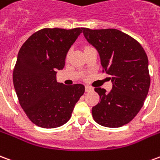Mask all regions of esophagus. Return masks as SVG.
Segmentation results:
<instances>
[{"mask_svg": "<svg viewBox=\"0 0 160 160\" xmlns=\"http://www.w3.org/2000/svg\"><path fill=\"white\" fill-rule=\"evenodd\" d=\"M86 92H92L93 91V88L90 87V86H86Z\"/></svg>", "mask_w": 160, "mask_h": 160, "instance_id": "obj_1", "label": "esophagus"}]
</instances>
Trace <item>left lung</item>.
Returning <instances> with one entry per match:
<instances>
[{"instance_id":"left-lung-1","label":"left lung","mask_w":160,"mask_h":160,"mask_svg":"<svg viewBox=\"0 0 160 160\" xmlns=\"http://www.w3.org/2000/svg\"><path fill=\"white\" fill-rule=\"evenodd\" d=\"M82 30L88 42L98 50L102 71L111 75L112 82L109 92L94 88L99 101L92 108V118L103 127L127 125L141 109L150 88L146 52L139 42L118 29Z\"/></svg>"}]
</instances>
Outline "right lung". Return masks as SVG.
Masks as SVG:
<instances>
[{"mask_svg":"<svg viewBox=\"0 0 160 160\" xmlns=\"http://www.w3.org/2000/svg\"><path fill=\"white\" fill-rule=\"evenodd\" d=\"M82 28H42L23 43L18 53L13 82L19 103L28 118L42 128H55L68 121L75 104L83 95L81 84L58 83L69 48Z\"/></svg>","mask_w":160,"mask_h":160,"instance_id":"right-lung-1","label":"right lung"}]
</instances>
